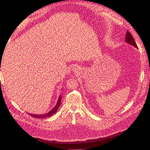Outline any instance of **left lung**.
<instances>
[{
  "label": "left lung",
  "instance_id": "obj_1",
  "mask_svg": "<svg viewBox=\"0 0 150 150\" xmlns=\"http://www.w3.org/2000/svg\"><path fill=\"white\" fill-rule=\"evenodd\" d=\"M125 41H126V42H127L128 44H131L132 45L134 46V47H136V48H138L135 40H134L133 37L131 35V33H130L128 31V30L127 31V33H126V35H125Z\"/></svg>",
  "mask_w": 150,
  "mask_h": 150
}]
</instances>
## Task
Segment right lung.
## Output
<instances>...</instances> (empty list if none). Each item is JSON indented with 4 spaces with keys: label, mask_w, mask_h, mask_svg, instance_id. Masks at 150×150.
Masks as SVG:
<instances>
[{
    "label": "right lung",
    "mask_w": 150,
    "mask_h": 150,
    "mask_svg": "<svg viewBox=\"0 0 150 150\" xmlns=\"http://www.w3.org/2000/svg\"><path fill=\"white\" fill-rule=\"evenodd\" d=\"M61 100V96H59V99H58V101H57V104L55 106L54 108L51 111H50V112L44 114V115H34V114H31V113H28V114L30 115V116H32L33 118H44L51 117V115H52L53 114H54L57 112V109H58V108L60 106Z\"/></svg>",
    "instance_id": "1"
}]
</instances>
